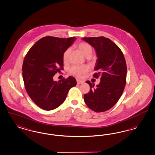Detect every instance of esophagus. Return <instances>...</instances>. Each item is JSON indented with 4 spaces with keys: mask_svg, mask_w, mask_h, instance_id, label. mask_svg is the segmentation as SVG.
Wrapping results in <instances>:
<instances>
[{
    "mask_svg": "<svg viewBox=\"0 0 155 155\" xmlns=\"http://www.w3.org/2000/svg\"><path fill=\"white\" fill-rule=\"evenodd\" d=\"M77 82L78 85H80V84H82L84 82V81L80 80H77Z\"/></svg>",
    "mask_w": 155,
    "mask_h": 155,
    "instance_id": "1",
    "label": "esophagus"
}]
</instances>
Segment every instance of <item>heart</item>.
<instances>
[{"label":"heart","instance_id":"heart-1","mask_svg":"<svg viewBox=\"0 0 155 155\" xmlns=\"http://www.w3.org/2000/svg\"><path fill=\"white\" fill-rule=\"evenodd\" d=\"M77 48L80 50L81 53L86 57H90L92 53V48L91 45L86 42H81L77 45ZM70 53V48H67L63 54V59L64 61H67ZM89 71L88 66H73L70 70L72 74L79 78H83Z\"/></svg>","mask_w":155,"mask_h":155}]
</instances>
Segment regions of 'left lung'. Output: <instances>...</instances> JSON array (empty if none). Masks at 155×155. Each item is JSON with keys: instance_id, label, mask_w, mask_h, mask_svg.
Wrapping results in <instances>:
<instances>
[{"instance_id": "obj_1", "label": "left lung", "mask_w": 155, "mask_h": 155, "mask_svg": "<svg viewBox=\"0 0 155 155\" xmlns=\"http://www.w3.org/2000/svg\"><path fill=\"white\" fill-rule=\"evenodd\" d=\"M94 48L97 59L94 78H100L98 85L94 86L86 81L90 91L84 96L86 105L96 112H102L112 108L123 94L126 84L127 64L120 48L109 38L104 37L82 38Z\"/></svg>"}]
</instances>
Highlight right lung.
<instances>
[{
    "mask_svg": "<svg viewBox=\"0 0 155 155\" xmlns=\"http://www.w3.org/2000/svg\"><path fill=\"white\" fill-rule=\"evenodd\" d=\"M76 38L45 37L35 43L23 61L22 75L28 96L39 107L51 110L64 101L68 91L77 85L74 77L58 81L54 75L63 69V54Z\"/></svg>",
    "mask_w": 155,
    "mask_h": 155,
    "instance_id": "1",
    "label": "right lung"
}]
</instances>
